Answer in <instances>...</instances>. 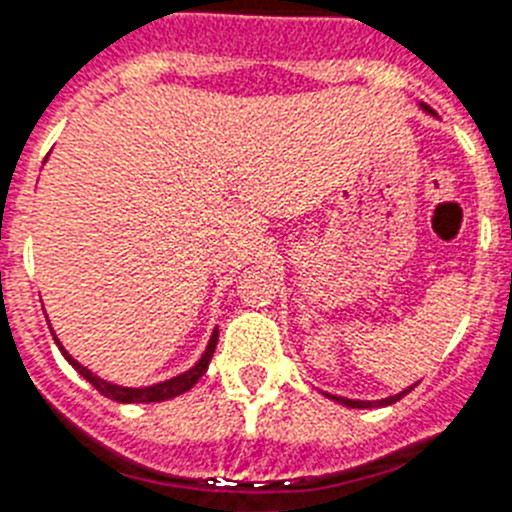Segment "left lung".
Segmentation results:
<instances>
[{
    "mask_svg": "<svg viewBox=\"0 0 512 512\" xmlns=\"http://www.w3.org/2000/svg\"><path fill=\"white\" fill-rule=\"evenodd\" d=\"M421 109H423V112H428V114H434V109H428L426 104H423V101H421ZM416 385H418V382H416ZM416 385H411V388L400 390V393H395V395H388V398H382V400H349V398H342V395H331V393H324V395H326V398H329V400H334V403L347 405V408H385V405L398 403V400L403 398V395L411 393V390L416 388Z\"/></svg>",
    "mask_w": 512,
    "mask_h": 512,
    "instance_id": "left-lung-1",
    "label": "left lung"
}]
</instances>
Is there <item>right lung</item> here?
Returning a JSON list of instances; mask_svg holds the SVG:
<instances>
[{"instance_id":"1","label":"right lung","mask_w":512,"mask_h":512,"mask_svg":"<svg viewBox=\"0 0 512 512\" xmlns=\"http://www.w3.org/2000/svg\"><path fill=\"white\" fill-rule=\"evenodd\" d=\"M53 339H55V344H58V349H61L63 357L68 359V365H71L78 375L84 377L86 382H91V385H94V388L99 390L104 398L117 400V403H163V400L178 398V395L188 393V390H191L193 385L201 380V375L209 370V362H211V357H214L216 342H219V329L211 331V339H209V344H206L204 354H201V359L191 367V370L181 372V375H176V377H170V380L147 385V388H124V385H117V382L104 380V377H99L96 372H91L89 367L81 365L78 359H73L71 354H68V349L61 344V339L55 336V331H53Z\"/></svg>"}]
</instances>
